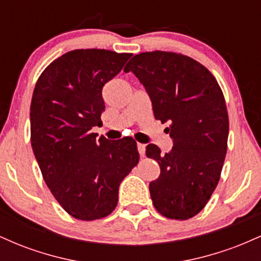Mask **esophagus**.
<instances>
[{
  "instance_id": "34e87169",
  "label": "esophagus",
  "mask_w": 261,
  "mask_h": 261,
  "mask_svg": "<svg viewBox=\"0 0 261 261\" xmlns=\"http://www.w3.org/2000/svg\"><path fill=\"white\" fill-rule=\"evenodd\" d=\"M145 148H146V146L143 145V143H137V149H139V153L141 157H143V155H145Z\"/></svg>"
}]
</instances>
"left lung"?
Here are the masks:
<instances>
[{"label": "left lung", "instance_id": "left-lung-1", "mask_svg": "<svg viewBox=\"0 0 261 261\" xmlns=\"http://www.w3.org/2000/svg\"><path fill=\"white\" fill-rule=\"evenodd\" d=\"M124 71L145 86L154 118L169 122L174 141L164 154L155 145L146 147L161 167L149 182L153 206L170 220H189L205 207L221 178L229 130L222 89L205 66L178 53H141Z\"/></svg>", "mask_w": 261, "mask_h": 261}]
</instances>
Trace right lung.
Masks as SVG:
<instances>
[{
    "label": "right lung",
    "instance_id": "1",
    "mask_svg": "<svg viewBox=\"0 0 261 261\" xmlns=\"http://www.w3.org/2000/svg\"><path fill=\"white\" fill-rule=\"evenodd\" d=\"M133 54L77 49L41 72L31 104V142L47 188L68 215L81 221L115 210L122 179L140 160L136 141H108L92 133L101 124V89Z\"/></svg>",
    "mask_w": 261,
    "mask_h": 261
}]
</instances>
